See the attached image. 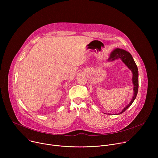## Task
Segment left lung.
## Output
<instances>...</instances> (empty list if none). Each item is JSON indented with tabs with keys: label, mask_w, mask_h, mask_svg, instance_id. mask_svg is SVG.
Here are the masks:
<instances>
[{
	"label": "left lung",
	"mask_w": 158,
	"mask_h": 158,
	"mask_svg": "<svg viewBox=\"0 0 158 158\" xmlns=\"http://www.w3.org/2000/svg\"><path fill=\"white\" fill-rule=\"evenodd\" d=\"M118 59H121L123 62L128 67V68L131 70L133 76H132V82L134 84V96L132 97V101L130 103L124 108L123 110L118 114H122L134 102V99H136L138 91V69L137 65L135 63L132 56L131 54L123 49H116L113 51L110 55L109 58L107 59L108 61H112Z\"/></svg>",
	"instance_id": "8db88e82"
}]
</instances>
